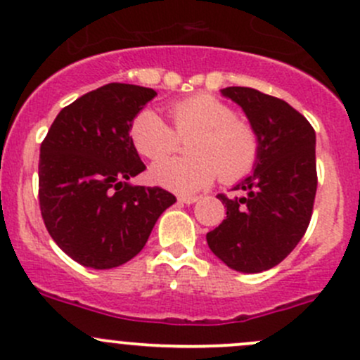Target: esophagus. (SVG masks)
I'll return each mask as SVG.
<instances>
[{
    "instance_id": "obj_1",
    "label": "esophagus",
    "mask_w": 360,
    "mask_h": 360,
    "mask_svg": "<svg viewBox=\"0 0 360 360\" xmlns=\"http://www.w3.org/2000/svg\"><path fill=\"white\" fill-rule=\"evenodd\" d=\"M177 200H179L181 203H186V205H193V203L198 202V196H195V195H181Z\"/></svg>"
}]
</instances>
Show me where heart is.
I'll list each match as a JSON object with an SVG mask.
<instances>
[{
    "instance_id": "1",
    "label": "heart",
    "mask_w": 360,
    "mask_h": 360,
    "mask_svg": "<svg viewBox=\"0 0 360 360\" xmlns=\"http://www.w3.org/2000/svg\"><path fill=\"white\" fill-rule=\"evenodd\" d=\"M170 127L151 110L134 117L129 138L141 157L158 160L188 139V158H165L151 167L155 184L181 195L202 191L221 176L233 184L245 179L259 162L260 136L250 120L207 93L174 101L167 108Z\"/></svg>"
}]
</instances>
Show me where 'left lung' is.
I'll return each mask as SVG.
<instances>
[{"instance_id": "obj_1", "label": "left lung", "mask_w": 360, "mask_h": 360, "mask_svg": "<svg viewBox=\"0 0 360 360\" xmlns=\"http://www.w3.org/2000/svg\"><path fill=\"white\" fill-rule=\"evenodd\" d=\"M247 113L260 136L253 174L217 195L226 219L207 233L215 257L240 272H262L290 255L309 228L317 190L316 132L286 101L252 88L221 89Z\"/></svg>"}]
</instances>
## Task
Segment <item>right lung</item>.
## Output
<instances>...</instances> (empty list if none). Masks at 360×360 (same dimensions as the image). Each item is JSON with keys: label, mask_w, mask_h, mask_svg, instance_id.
<instances>
[{"label": "right lung", "mask_w": 360, "mask_h": 360, "mask_svg": "<svg viewBox=\"0 0 360 360\" xmlns=\"http://www.w3.org/2000/svg\"><path fill=\"white\" fill-rule=\"evenodd\" d=\"M155 96L143 86H101L62 108L41 143V215L55 243L81 266L126 264L176 203L162 188L129 184L146 169L131 143V122Z\"/></svg>", "instance_id": "obj_1"}]
</instances>
